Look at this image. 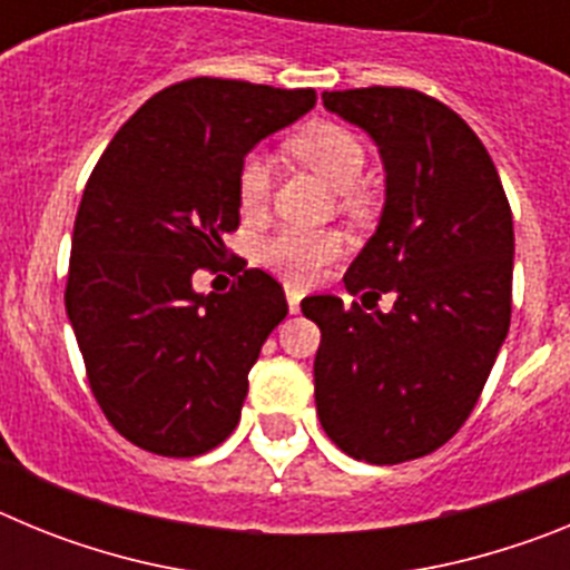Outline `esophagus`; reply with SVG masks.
<instances>
[{"mask_svg": "<svg viewBox=\"0 0 570 570\" xmlns=\"http://www.w3.org/2000/svg\"><path fill=\"white\" fill-rule=\"evenodd\" d=\"M285 296H288L291 314H299V302H302V296H305V291L296 288V285H285Z\"/></svg>", "mask_w": 570, "mask_h": 570, "instance_id": "1", "label": "esophagus"}]
</instances>
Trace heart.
<instances>
[{
	"label": "heart",
	"mask_w": 570,
	"mask_h": 570,
	"mask_svg": "<svg viewBox=\"0 0 570 570\" xmlns=\"http://www.w3.org/2000/svg\"><path fill=\"white\" fill-rule=\"evenodd\" d=\"M288 150L296 163L314 170L322 183L334 188L342 199V208L360 214L365 208V194L360 190V179L365 174V145L354 130L334 122H316L294 136ZM274 168L268 156L250 154L239 165L236 174V196L242 214L256 216L268 208ZM345 250V239L336 230H299L285 228L262 245V262L276 274L294 282H308L320 274L328 262Z\"/></svg>",
	"instance_id": "heart-1"
}]
</instances>
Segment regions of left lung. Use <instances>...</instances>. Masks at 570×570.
<instances>
[{"label":"left lung","instance_id":"left-lung-1","mask_svg":"<svg viewBox=\"0 0 570 570\" xmlns=\"http://www.w3.org/2000/svg\"><path fill=\"white\" fill-rule=\"evenodd\" d=\"M322 102L374 139L385 168L380 225L345 288L394 294V308L302 299L322 331L316 414L347 456L396 465L445 445L485 387L511 325V205L448 105L407 88L325 90Z\"/></svg>","mask_w":570,"mask_h":570}]
</instances>
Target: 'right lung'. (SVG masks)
Segmentation results:
<instances>
[{
	"label": "right lung",
	"mask_w": 570,
	"mask_h": 570,
	"mask_svg": "<svg viewBox=\"0 0 570 570\" xmlns=\"http://www.w3.org/2000/svg\"><path fill=\"white\" fill-rule=\"evenodd\" d=\"M314 105L311 88L170 85L116 130L85 185L65 311L99 407L150 454L199 456L234 434L288 302L245 262L228 294H199L190 279L228 250L245 156Z\"/></svg>",
	"instance_id": "obj_1"
}]
</instances>
